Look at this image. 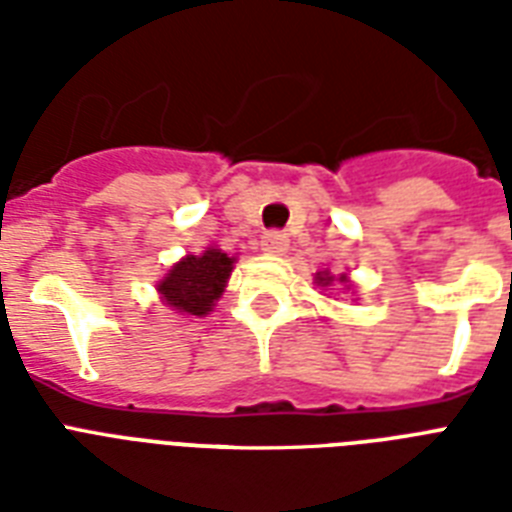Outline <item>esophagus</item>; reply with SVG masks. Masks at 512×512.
<instances>
[{
    "label": "esophagus",
    "mask_w": 512,
    "mask_h": 512,
    "mask_svg": "<svg viewBox=\"0 0 512 512\" xmlns=\"http://www.w3.org/2000/svg\"><path fill=\"white\" fill-rule=\"evenodd\" d=\"M260 247H263L268 255H281V252L289 247L287 233H284V231H268L263 236V241H260Z\"/></svg>",
    "instance_id": "obj_1"
}]
</instances>
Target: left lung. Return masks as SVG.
I'll use <instances>...</instances> for the list:
<instances>
[{
    "mask_svg": "<svg viewBox=\"0 0 512 512\" xmlns=\"http://www.w3.org/2000/svg\"><path fill=\"white\" fill-rule=\"evenodd\" d=\"M316 279H319V284H329V281H332V276H316Z\"/></svg>",
    "mask_w": 512,
    "mask_h": 512,
    "instance_id": "obj_1",
    "label": "left lung"
}]
</instances>
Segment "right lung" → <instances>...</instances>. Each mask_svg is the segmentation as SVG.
Segmentation results:
<instances>
[{
  "mask_svg": "<svg viewBox=\"0 0 512 512\" xmlns=\"http://www.w3.org/2000/svg\"><path fill=\"white\" fill-rule=\"evenodd\" d=\"M231 268V257L220 249L209 247L204 255H188L185 260H180L164 276L159 292L175 311L188 313V316H204L207 311H212L217 297L223 295Z\"/></svg>",
  "mask_w": 512,
  "mask_h": 512,
  "instance_id": "obj_1",
  "label": "right lung"
}]
</instances>
